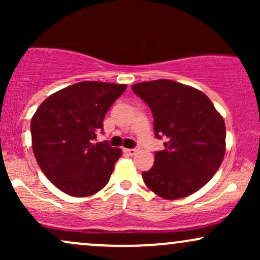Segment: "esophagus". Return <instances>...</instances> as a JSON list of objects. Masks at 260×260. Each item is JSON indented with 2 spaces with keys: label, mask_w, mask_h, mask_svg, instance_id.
<instances>
[{
  "label": "esophagus",
  "mask_w": 260,
  "mask_h": 260,
  "mask_svg": "<svg viewBox=\"0 0 260 260\" xmlns=\"http://www.w3.org/2000/svg\"><path fill=\"white\" fill-rule=\"evenodd\" d=\"M126 151L129 155H136L137 154V151H138V149H136V148H133V149H126Z\"/></svg>",
  "instance_id": "34e87169"
}]
</instances>
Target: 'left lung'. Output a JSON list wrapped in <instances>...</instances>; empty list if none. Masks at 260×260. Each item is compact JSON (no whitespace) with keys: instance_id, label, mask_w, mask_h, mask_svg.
<instances>
[{"instance_id":"left-lung-1","label":"left lung","mask_w":260,"mask_h":260,"mask_svg":"<svg viewBox=\"0 0 260 260\" xmlns=\"http://www.w3.org/2000/svg\"><path fill=\"white\" fill-rule=\"evenodd\" d=\"M132 90L150 107L154 132L165 139L154 165L143 172L147 187L164 199L184 198L211 180L226 149V127L210 99L198 89L169 79L137 83Z\"/></svg>"}]
</instances>
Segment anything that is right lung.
<instances>
[{
  "instance_id": "obj_1",
  "label": "right lung",
  "mask_w": 260,
  "mask_h": 260,
  "mask_svg": "<svg viewBox=\"0 0 260 260\" xmlns=\"http://www.w3.org/2000/svg\"><path fill=\"white\" fill-rule=\"evenodd\" d=\"M126 84L80 82L50 95L34 113L31 147L41 171L59 190L89 197L103 189L122 150L94 144L106 112Z\"/></svg>"
}]
</instances>
